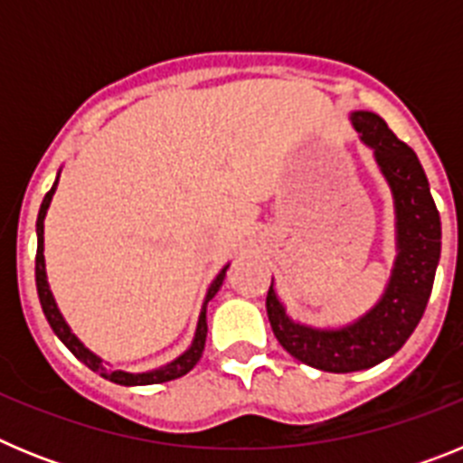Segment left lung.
<instances>
[{"label":"left lung","mask_w":463,"mask_h":463,"mask_svg":"<svg viewBox=\"0 0 463 463\" xmlns=\"http://www.w3.org/2000/svg\"><path fill=\"white\" fill-rule=\"evenodd\" d=\"M353 125L373 148L394 194L399 257L390 288L371 313L336 331L297 325L285 315L273 288L267 294V315L278 343L298 362L329 373L371 369L399 353L422 320L440 260V215L417 155L375 113L357 110Z\"/></svg>","instance_id":"1"}]
</instances>
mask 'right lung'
I'll use <instances>...</instances> for the list:
<instances>
[{"label":"right lung","instance_id":"obj_1","mask_svg":"<svg viewBox=\"0 0 463 463\" xmlns=\"http://www.w3.org/2000/svg\"><path fill=\"white\" fill-rule=\"evenodd\" d=\"M55 187H57V181H55V185L46 192V196H43V203H41V208H39V218H36V241H39V243H36V292H39V301H41V308H43V315H46L48 325L52 326V331L57 334V338H60V341H62L64 345L71 350L73 357L80 359V362H83L88 369L97 371L101 378L110 380V383L127 384V387H132V384L169 383V380H175V378H181V375L190 373V371L196 366V362H199V357H202L203 345H206V331H208L206 304L211 301L213 297H215V294H218L220 285H222V280H224V273H227V267L218 273V278H215L211 288H208L206 301H203V310H202V315H199V325H196L194 341H192V347L187 350L185 354H181V357L175 359V362L166 364V366H162V369L150 371V373L106 371L104 364H101V359L97 357V354L90 353L88 347H85L79 338L73 336L71 329H69V325L64 322V317L60 315V310H57L55 298H52V294H51V288H48L46 264H43V220H46V211H48V206H51V199H52V194H55Z\"/></svg>","mask_w":463,"mask_h":463}]
</instances>
